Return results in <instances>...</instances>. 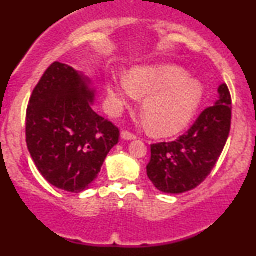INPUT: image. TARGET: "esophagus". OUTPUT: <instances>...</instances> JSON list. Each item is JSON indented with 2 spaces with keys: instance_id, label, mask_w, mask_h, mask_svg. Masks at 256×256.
<instances>
[{
  "instance_id": "34e87169",
  "label": "esophagus",
  "mask_w": 256,
  "mask_h": 256,
  "mask_svg": "<svg viewBox=\"0 0 256 256\" xmlns=\"http://www.w3.org/2000/svg\"><path fill=\"white\" fill-rule=\"evenodd\" d=\"M122 140H136L137 136H136V134H132V132H130V131H122Z\"/></svg>"
}]
</instances>
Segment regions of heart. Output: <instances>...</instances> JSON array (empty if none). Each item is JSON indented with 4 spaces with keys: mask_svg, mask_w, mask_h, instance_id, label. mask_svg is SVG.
<instances>
[{
    "mask_svg": "<svg viewBox=\"0 0 256 256\" xmlns=\"http://www.w3.org/2000/svg\"><path fill=\"white\" fill-rule=\"evenodd\" d=\"M201 84L173 64L134 68L126 78L107 84L108 104L119 112L132 100L146 98L142 112L154 134L168 136L188 125L202 100Z\"/></svg>",
    "mask_w": 256,
    "mask_h": 256,
    "instance_id": "1",
    "label": "heart"
}]
</instances>
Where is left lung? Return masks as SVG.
Listing matches in <instances>:
<instances>
[{"label": "left lung", "mask_w": 256, "mask_h": 256, "mask_svg": "<svg viewBox=\"0 0 256 256\" xmlns=\"http://www.w3.org/2000/svg\"><path fill=\"white\" fill-rule=\"evenodd\" d=\"M214 106L206 108L178 140L152 144L146 174L158 190L183 194L208 177L226 144L231 128V95L226 84Z\"/></svg>", "instance_id": "8db88e82"}]
</instances>
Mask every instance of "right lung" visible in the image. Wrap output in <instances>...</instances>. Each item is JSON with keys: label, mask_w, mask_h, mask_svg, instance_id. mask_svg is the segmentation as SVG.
Returning a JSON list of instances; mask_svg holds the SVG:
<instances>
[{"label": "right lung", "mask_w": 256, "mask_h": 256, "mask_svg": "<svg viewBox=\"0 0 256 256\" xmlns=\"http://www.w3.org/2000/svg\"><path fill=\"white\" fill-rule=\"evenodd\" d=\"M94 100L90 79L58 61L32 92L26 110L28 149L43 178L58 189H86L119 142V128L94 110Z\"/></svg>", "instance_id": "obj_1"}]
</instances>
